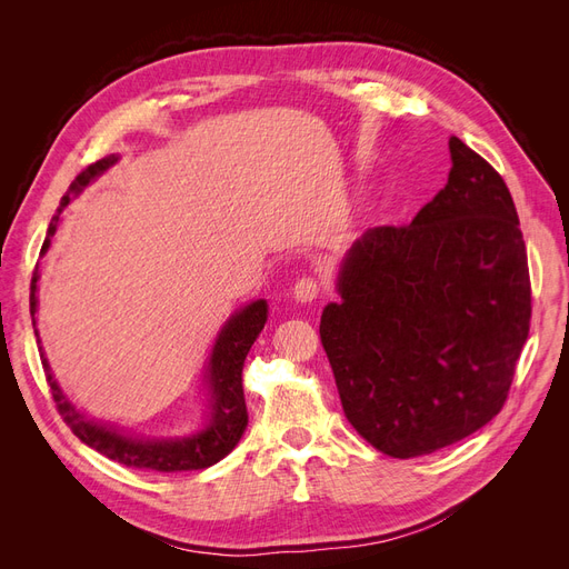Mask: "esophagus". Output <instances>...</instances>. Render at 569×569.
Masks as SVG:
<instances>
[{"mask_svg": "<svg viewBox=\"0 0 569 569\" xmlns=\"http://www.w3.org/2000/svg\"><path fill=\"white\" fill-rule=\"evenodd\" d=\"M291 295H295V301L299 303H311L320 297V282L316 278H301L291 289Z\"/></svg>", "mask_w": 569, "mask_h": 569, "instance_id": "esophagus-1", "label": "esophagus"}]
</instances>
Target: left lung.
<instances>
[{
    "label": "left lung",
    "instance_id": "8db88e82",
    "mask_svg": "<svg viewBox=\"0 0 569 569\" xmlns=\"http://www.w3.org/2000/svg\"><path fill=\"white\" fill-rule=\"evenodd\" d=\"M451 173L403 228L343 256L320 339L356 432L391 458L435 453L503 408L529 335L531 291L503 178L458 137Z\"/></svg>",
    "mask_w": 569,
    "mask_h": 569
}]
</instances>
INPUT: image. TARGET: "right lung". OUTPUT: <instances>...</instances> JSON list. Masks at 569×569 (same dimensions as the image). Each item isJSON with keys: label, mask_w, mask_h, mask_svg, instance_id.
Wrapping results in <instances>:
<instances>
[{"label": "right lung", "mask_w": 569, "mask_h": 569, "mask_svg": "<svg viewBox=\"0 0 569 569\" xmlns=\"http://www.w3.org/2000/svg\"><path fill=\"white\" fill-rule=\"evenodd\" d=\"M118 163L116 153L84 168L82 173L68 187L66 197L61 199V206L57 209V216L51 218L47 239L42 244V256L49 251L51 239H54L61 213L68 203L78 199L84 187L99 180L107 173L111 166ZM38 282H40V263L32 272L30 282V316L32 327H36V313H38ZM268 320V301L253 299L251 303L237 308V311L220 327V332L213 341V349L209 353V363H206L203 375V420L192 432L173 435V437H142L130 435L123 427H116L111 422H101L90 418L88 412H82L71 403V399L59 387L54 372H51L49 360L42 351L40 332L36 330L38 347L42 351V366L47 372V382L51 387V396H54L57 408L61 412L63 422L73 429V435L88 443L90 449L99 451L120 465L140 470H159V472H180V470H206L216 465L218 460L226 458L234 446L242 439L249 416L244 403V389H242V368L247 353L256 337L261 335Z\"/></svg>", "instance_id": "obj_1"}]
</instances>
